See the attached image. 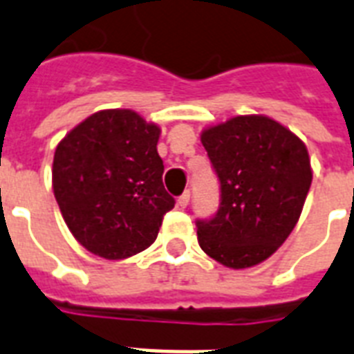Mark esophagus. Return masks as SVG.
Returning a JSON list of instances; mask_svg holds the SVG:
<instances>
[{"label":"esophagus","instance_id":"34e87169","mask_svg":"<svg viewBox=\"0 0 354 354\" xmlns=\"http://www.w3.org/2000/svg\"><path fill=\"white\" fill-rule=\"evenodd\" d=\"M189 200H191V191H185L182 196H178V205H180L182 209H185L189 205Z\"/></svg>","mask_w":354,"mask_h":354}]
</instances>
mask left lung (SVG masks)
<instances>
[{
  "instance_id": "8db88e82",
  "label": "left lung",
  "mask_w": 354,
  "mask_h": 354,
  "mask_svg": "<svg viewBox=\"0 0 354 354\" xmlns=\"http://www.w3.org/2000/svg\"><path fill=\"white\" fill-rule=\"evenodd\" d=\"M202 145L221 183V204L196 221L200 248L230 268L263 263L301 215L313 182L307 147L263 115L207 128Z\"/></svg>"
}]
</instances>
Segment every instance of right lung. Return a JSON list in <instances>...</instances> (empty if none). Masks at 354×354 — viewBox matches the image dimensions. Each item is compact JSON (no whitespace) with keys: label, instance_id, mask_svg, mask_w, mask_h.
<instances>
[{"label":"right lung","instance_id":"obj_1","mask_svg":"<svg viewBox=\"0 0 354 354\" xmlns=\"http://www.w3.org/2000/svg\"><path fill=\"white\" fill-rule=\"evenodd\" d=\"M160 128L132 110H102L58 143L53 191L69 232L99 257L127 259L156 241L174 198L163 187Z\"/></svg>","mask_w":354,"mask_h":354}]
</instances>
